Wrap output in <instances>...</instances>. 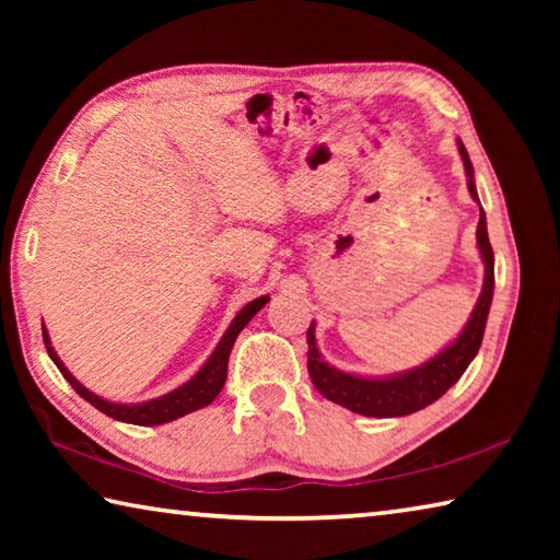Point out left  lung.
I'll return each instance as SVG.
<instances>
[{
  "label": "left lung",
  "instance_id": "8db88e82",
  "mask_svg": "<svg viewBox=\"0 0 560 560\" xmlns=\"http://www.w3.org/2000/svg\"><path fill=\"white\" fill-rule=\"evenodd\" d=\"M464 173H467V187L469 195L479 202L477 185H474V167L467 155V148L457 140ZM477 246L485 259V287H481L479 301L474 306L471 316L464 326L462 334L452 340V343L440 350L438 355L430 358L428 363L412 368V371L385 375V377H365L343 373L326 363L324 355L316 346V326H308V375L314 381L316 390L328 397L330 402L348 407L350 412L365 415V417H402L412 415L422 407L432 405L434 400L450 390V387L459 381L462 373L467 371L474 355L479 353L481 338H485L487 318L491 296H494V252H491L489 234H487V214L481 210L479 224H477Z\"/></svg>",
  "mask_w": 560,
  "mask_h": 560
}]
</instances>
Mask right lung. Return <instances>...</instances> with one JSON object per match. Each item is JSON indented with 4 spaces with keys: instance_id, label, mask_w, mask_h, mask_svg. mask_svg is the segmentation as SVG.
Here are the masks:
<instances>
[{
    "instance_id": "obj_1",
    "label": "right lung",
    "mask_w": 560,
    "mask_h": 560,
    "mask_svg": "<svg viewBox=\"0 0 560 560\" xmlns=\"http://www.w3.org/2000/svg\"><path fill=\"white\" fill-rule=\"evenodd\" d=\"M269 301V296H259L254 299L252 303H246V306L240 311V314L234 316V320L230 324V328L224 330V336L217 348L212 350V355L207 358V363L197 371L192 377H189L187 383H183L179 387H175L173 393H167L163 397H155V400H148V402H110V400H103L96 393H91L86 385H81L75 377L69 373V368L61 363V358L56 355V350L51 346V338L46 334V326H42V334H44V346H46V353L59 368L61 375L66 381L71 383V387L75 393H79L83 400L91 402L96 410H101L103 415L113 417V420L118 422H128V424H143V428H150V424H165V422H173L177 417L189 415L195 410H202V407L210 405L220 390L224 387L226 381V363H230V353H232V346L236 336H240V330L249 324V320L259 314L264 308V303Z\"/></svg>"
}]
</instances>
